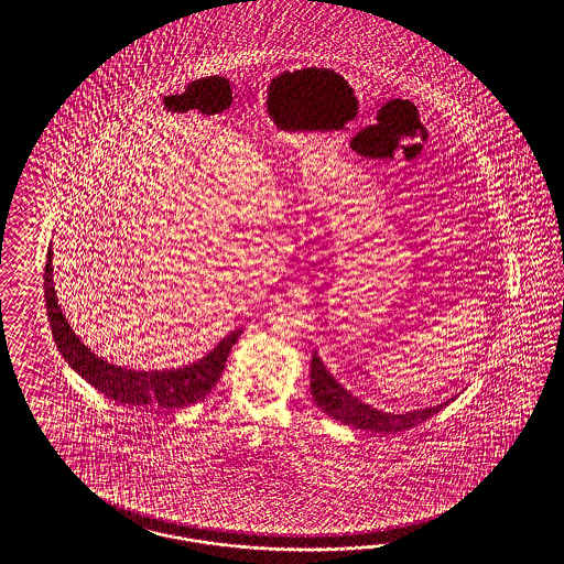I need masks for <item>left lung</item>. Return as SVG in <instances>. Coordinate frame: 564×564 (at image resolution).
Masks as SVG:
<instances>
[{"label":"left lung","mask_w":564,"mask_h":564,"mask_svg":"<svg viewBox=\"0 0 564 564\" xmlns=\"http://www.w3.org/2000/svg\"><path fill=\"white\" fill-rule=\"evenodd\" d=\"M310 391H312V399L316 401V405L333 420L347 424V426L368 430V432H380V434H391V432H401V430L417 426L453 401V399H448L434 408L430 405L424 410L405 411V413L376 410L368 403H361L358 397H354L343 387L341 382H337L335 376L326 370L323 359L316 351L312 354V366H310Z\"/></svg>","instance_id":"left-lung-1"}]
</instances>
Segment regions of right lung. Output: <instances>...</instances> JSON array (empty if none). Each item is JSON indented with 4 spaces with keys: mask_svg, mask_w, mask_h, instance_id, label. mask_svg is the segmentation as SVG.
Here are the masks:
<instances>
[{
    "mask_svg": "<svg viewBox=\"0 0 564 564\" xmlns=\"http://www.w3.org/2000/svg\"><path fill=\"white\" fill-rule=\"evenodd\" d=\"M45 306L50 314L53 339L62 358L68 361L76 375L83 376L99 393L113 399L121 405L144 408V410H182L205 399L221 378L223 368L231 347L241 335V328L223 337L205 358L196 359L188 366L163 368V370H137L118 366L95 354L68 323L66 314L57 302L53 283V252L50 246L45 264Z\"/></svg>",
    "mask_w": 564,
    "mask_h": 564,
    "instance_id": "right-lung-1",
    "label": "right lung"
}]
</instances>
